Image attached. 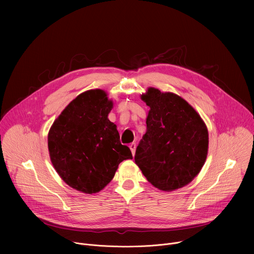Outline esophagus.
I'll use <instances>...</instances> for the list:
<instances>
[{"label": "esophagus", "mask_w": 254, "mask_h": 254, "mask_svg": "<svg viewBox=\"0 0 254 254\" xmlns=\"http://www.w3.org/2000/svg\"><path fill=\"white\" fill-rule=\"evenodd\" d=\"M128 147H129V149H130V151H131L132 156H134V154H135V148H136L135 143H134V142H131V143H129Z\"/></svg>", "instance_id": "obj_1"}]
</instances>
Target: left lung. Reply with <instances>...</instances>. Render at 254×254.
Wrapping results in <instances>:
<instances>
[{
  "instance_id": "obj_1",
  "label": "left lung",
  "mask_w": 254,
  "mask_h": 254,
  "mask_svg": "<svg viewBox=\"0 0 254 254\" xmlns=\"http://www.w3.org/2000/svg\"><path fill=\"white\" fill-rule=\"evenodd\" d=\"M140 99L150 107L147 131L134 161L156 188L171 192L194 180L204 166L209 134L200 115L184 98L149 87Z\"/></svg>"
}]
</instances>
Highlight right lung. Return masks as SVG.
Segmentation results:
<instances>
[{"mask_svg": "<svg viewBox=\"0 0 254 254\" xmlns=\"http://www.w3.org/2000/svg\"><path fill=\"white\" fill-rule=\"evenodd\" d=\"M114 107L102 89H90L72 100L48 132V150L57 174L71 188L85 194L101 191L124 160H131L108 120Z\"/></svg>", "mask_w": 254, "mask_h": 254, "instance_id": "obj_1", "label": "right lung"}]
</instances>
